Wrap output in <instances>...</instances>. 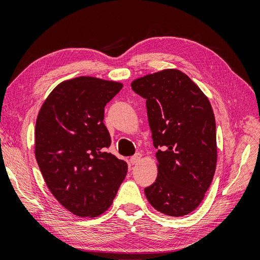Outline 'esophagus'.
<instances>
[{"instance_id":"esophagus-1","label":"esophagus","mask_w":260,"mask_h":260,"mask_svg":"<svg viewBox=\"0 0 260 260\" xmlns=\"http://www.w3.org/2000/svg\"><path fill=\"white\" fill-rule=\"evenodd\" d=\"M141 158H142V155H141V153H136V155H134V156H132L131 157V164H133V165H135V164H138V162L141 160Z\"/></svg>"}]
</instances>
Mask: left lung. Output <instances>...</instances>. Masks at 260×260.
<instances>
[{
    "instance_id": "8db88e82",
    "label": "left lung",
    "mask_w": 260,
    "mask_h": 260,
    "mask_svg": "<svg viewBox=\"0 0 260 260\" xmlns=\"http://www.w3.org/2000/svg\"><path fill=\"white\" fill-rule=\"evenodd\" d=\"M136 94L146 99L158 175L144 189L157 211L171 217L192 212L208 190L217 166L212 107L187 74L166 69L135 79Z\"/></svg>"
}]
</instances>
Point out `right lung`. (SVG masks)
Returning <instances> with one entry per match:
<instances>
[{"label":"right lung","mask_w":260,"mask_h":260,"mask_svg":"<svg viewBox=\"0 0 260 260\" xmlns=\"http://www.w3.org/2000/svg\"><path fill=\"white\" fill-rule=\"evenodd\" d=\"M118 81L78 77L57 85L39 111L34 152L47 187L78 217L95 218L111 206L127 162L107 152L111 143L104 108Z\"/></svg>","instance_id":"obj_1"}]
</instances>
